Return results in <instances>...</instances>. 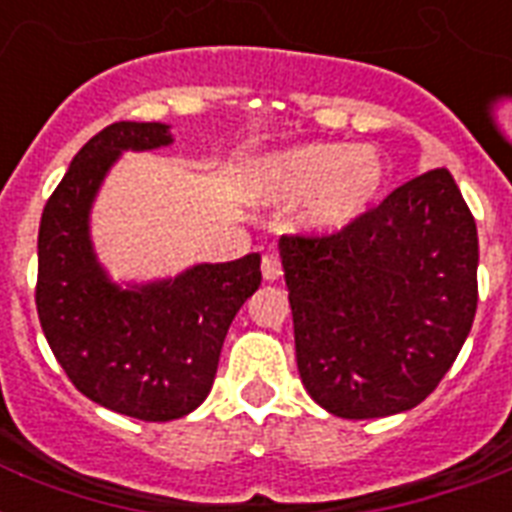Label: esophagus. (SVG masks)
I'll return each mask as SVG.
<instances>
[{"instance_id":"1","label":"esophagus","mask_w":512,"mask_h":512,"mask_svg":"<svg viewBox=\"0 0 512 512\" xmlns=\"http://www.w3.org/2000/svg\"><path fill=\"white\" fill-rule=\"evenodd\" d=\"M281 276V260L276 252H268L263 255V279L265 281H276Z\"/></svg>"}]
</instances>
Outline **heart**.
<instances>
[{
  "instance_id": "1",
  "label": "heart",
  "mask_w": 512,
  "mask_h": 512,
  "mask_svg": "<svg viewBox=\"0 0 512 512\" xmlns=\"http://www.w3.org/2000/svg\"><path fill=\"white\" fill-rule=\"evenodd\" d=\"M385 162L374 148L300 143L260 156L244 172L241 191L252 204H295V223L308 233H340L372 207L385 188Z\"/></svg>"
}]
</instances>
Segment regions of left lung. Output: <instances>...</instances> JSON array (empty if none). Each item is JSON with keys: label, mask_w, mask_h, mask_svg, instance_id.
I'll return each mask as SVG.
<instances>
[{"label": "left lung", "mask_w": 512, "mask_h": 512, "mask_svg": "<svg viewBox=\"0 0 512 512\" xmlns=\"http://www.w3.org/2000/svg\"><path fill=\"white\" fill-rule=\"evenodd\" d=\"M279 257L300 380L329 414L374 420L414 409L468 340L478 231L444 167L335 236H284Z\"/></svg>", "instance_id": "obj_1"}]
</instances>
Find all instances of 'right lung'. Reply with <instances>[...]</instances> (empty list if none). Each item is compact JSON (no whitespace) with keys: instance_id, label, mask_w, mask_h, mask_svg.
I'll use <instances>...</instances> for the list:
<instances>
[{"instance_id":"add662e5","label":"right lung","mask_w":512,"mask_h":512,"mask_svg":"<svg viewBox=\"0 0 512 512\" xmlns=\"http://www.w3.org/2000/svg\"><path fill=\"white\" fill-rule=\"evenodd\" d=\"M175 143L162 122H116L87 140L39 223L36 311L76 390L111 412L170 422L209 396L231 321L260 287V252L196 263L177 276L114 281L90 217L122 154Z\"/></svg>"}]
</instances>
